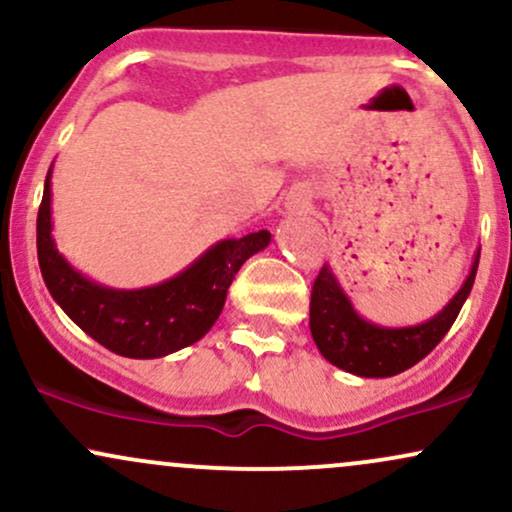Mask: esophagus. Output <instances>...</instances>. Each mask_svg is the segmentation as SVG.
I'll return each mask as SVG.
<instances>
[{
    "instance_id": "1",
    "label": "esophagus",
    "mask_w": 512,
    "mask_h": 512,
    "mask_svg": "<svg viewBox=\"0 0 512 512\" xmlns=\"http://www.w3.org/2000/svg\"><path fill=\"white\" fill-rule=\"evenodd\" d=\"M286 207H289L291 211H303V209H308V195H305L303 190L291 192V195L286 197Z\"/></svg>"
}]
</instances>
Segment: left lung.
Returning <instances> with one entry per match:
<instances>
[{
  "mask_svg": "<svg viewBox=\"0 0 512 512\" xmlns=\"http://www.w3.org/2000/svg\"><path fill=\"white\" fill-rule=\"evenodd\" d=\"M477 267L479 252L474 255L472 269L460 291L431 320L414 327H383L356 313L349 296L339 286L337 276L332 274V267L325 264L310 293V334L320 354L332 366L354 373L358 378H390L431 354L440 339L448 334L472 291Z\"/></svg>",
  "mask_w": 512,
  "mask_h": 512,
  "instance_id": "left-lung-1",
  "label": "left lung"
}]
</instances>
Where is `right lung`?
Masks as SVG:
<instances>
[{
  "label": "right lung",
  "instance_id": "1",
  "mask_svg": "<svg viewBox=\"0 0 512 512\" xmlns=\"http://www.w3.org/2000/svg\"><path fill=\"white\" fill-rule=\"evenodd\" d=\"M269 240V231L219 240L173 279L146 289H110L57 250L50 170L38 209V262L50 296L88 337L127 358H161L199 342L219 320L233 276Z\"/></svg>",
  "mask_w": 512,
  "mask_h": 512
}]
</instances>
